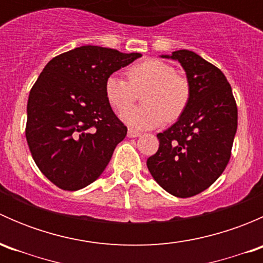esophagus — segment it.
Here are the masks:
<instances>
[{"mask_svg":"<svg viewBox=\"0 0 263 263\" xmlns=\"http://www.w3.org/2000/svg\"><path fill=\"white\" fill-rule=\"evenodd\" d=\"M127 136L131 137V139H135V137L141 136V132H140V131H136V129L128 128V132H127Z\"/></svg>","mask_w":263,"mask_h":263,"instance_id":"esophagus-1","label":"esophagus"}]
</instances>
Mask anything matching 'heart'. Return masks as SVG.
I'll list each match as a JSON object with an SVG mask.
<instances>
[{"mask_svg": "<svg viewBox=\"0 0 263 263\" xmlns=\"http://www.w3.org/2000/svg\"><path fill=\"white\" fill-rule=\"evenodd\" d=\"M128 80L113 73L105 81L108 102L117 110H124L136 101L137 94L145 91L141 107L121 113L122 121L129 127L147 129L164 121L173 122L183 115L191 99L190 82L178 75L176 68L161 60H145L127 70Z\"/></svg>", "mask_w": 263, "mask_h": 263, "instance_id": "obj_1", "label": "heart"}]
</instances>
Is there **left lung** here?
Listing matches in <instances>:
<instances>
[{"mask_svg":"<svg viewBox=\"0 0 263 263\" xmlns=\"http://www.w3.org/2000/svg\"><path fill=\"white\" fill-rule=\"evenodd\" d=\"M161 58L178 61L191 86V99L178 121L158 134L159 150L146 165L161 188L176 197L201 193L228 165L238 126V109L224 73L188 49Z\"/></svg>","mask_w":263,"mask_h":263,"instance_id":"left-lung-1","label":"left lung"}]
</instances>
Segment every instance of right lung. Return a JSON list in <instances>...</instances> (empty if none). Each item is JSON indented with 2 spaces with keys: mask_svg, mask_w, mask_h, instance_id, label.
I'll return each instance as SVG.
<instances>
[{
  "mask_svg": "<svg viewBox=\"0 0 263 263\" xmlns=\"http://www.w3.org/2000/svg\"><path fill=\"white\" fill-rule=\"evenodd\" d=\"M141 57L82 46L52 58L29 94L25 136L39 171L65 191L97 181L127 127L105 95L113 72Z\"/></svg>",
  "mask_w": 263,
  "mask_h": 263,
  "instance_id": "right-lung-1",
  "label": "right lung"
}]
</instances>
